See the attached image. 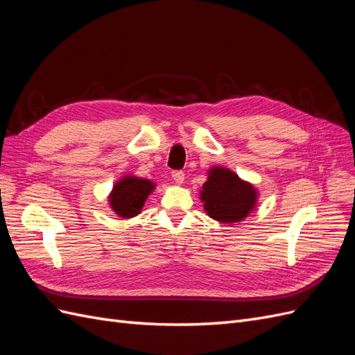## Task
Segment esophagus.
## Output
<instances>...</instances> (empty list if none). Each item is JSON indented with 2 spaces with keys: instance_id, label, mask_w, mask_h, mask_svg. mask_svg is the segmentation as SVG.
Here are the masks:
<instances>
[{
  "instance_id": "1",
  "label": "esophagus",
  "mask_w": 355,
  "mask_h": 355,
  "mask_svg": "<svg viewBox=\"0 0 355 355\" xmlns=\"http://www.w3.org/2000/svg\"><path fill=\"white\" fill-rule=\"evenodd\" d=\"M171 178H173V180L176 182L178 185H180V184H184L185 173L182 170H176V171H173V173H171Z\"/></svg>"
}]
</instances>
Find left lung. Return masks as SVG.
Returning <instances> with one entry per match:
<instances>
[{
	"mask_svg": "<svg viewBox=\"0 0 355 355\" xmlns=\"http://www.w3.org/2000/svg\"><path fill=\"white\" fill-rule=\"evenodd\" d=\"M259 191L243 180L235 171L213 166L200 191V200L207 216L220 223L244 220L256 209Z\"/></svg>",
	"mask_w": 355,
	"mask_h": 355,
	"instance_id": "8db88e82",
	"label": "left lung"
}]
</instances>
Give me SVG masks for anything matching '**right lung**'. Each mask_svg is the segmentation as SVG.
Here are the masks:
<instances>
[{"label":"right lung","mask_w":355,"mask_h":355,"mask_svg":"<svg viewBox=\"0 0 355 355\" xmlns=\"http://www.w3.org/2000/svg\"><path fill=\"white\" fill-rule=\"evenodd\" d=\"M157 184L145 178L124 175L118 179L108 196L111 210L123 219H130L142 211L149 194H153Z\"/></svg>","instance_id":"add662e5"}]
</instances>
